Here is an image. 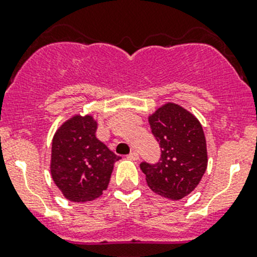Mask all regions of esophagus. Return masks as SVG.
Returning <instances> with one entry per match:
<instances>
[{
	"mask_svg": "<svg viewBox=\"0 0 257 257\" xmlns=\"http://www.w3.org/2000/svg\"><path fill=\"white\" fill-rule=\"evenodd\" d=\"M128 158H129V159H132V160H138L139 159V154L137 152H132L131 154L128 155Z\"/></svg>",
	"mask_w": 257,
	"mask_h": 257,
	"instance_id": "34e87169",
	"label": "esophagus"
}]
</instances>
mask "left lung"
Returning a JSON list of instances; mask_svg holds the SVG:
<instances>
[{"label":"left lung","mask_w":257,"mask_h":257,"mask_svg":"<svg viewBox=\"0 0 257 257\" xmlns=\"http://www.w3.org/2000/svg\"><path fill=\"white\" fill-rule=\"evenodd\" d=\"M153 136L160 147L159 160L141 163L148 186L164 198L179 200L198 186L208 165L204 131L198 119L174 103L149 116Z\"/></svg>","instance_id":"obj_1"}]
</instances>
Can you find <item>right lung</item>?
<instances>
[{"mask_svg":"<svg viewBox=\"0 0 257 257\" xmlns=\"http://www.w3.org/2000/svg\"><path fill=\"white\" fill-rule=\"evenodd\" d=\"M97 121L74 115L56 132L52 141L51 174L68 200H94L108 188L113 165L120 159L95 137Z\"/></svg>","mask_w":257,"mask_h":257,"instance_id":"right-lung-1","label":"right lung"}]
</instances>
